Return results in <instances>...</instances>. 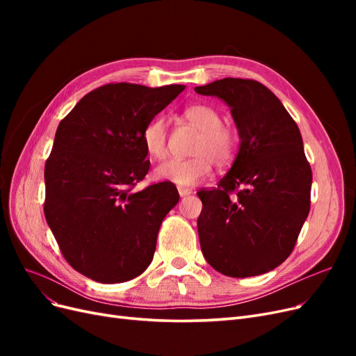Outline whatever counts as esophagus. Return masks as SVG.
I'll list each match as a JSON object with an SVG mask.
<instances>
[{
	"instance_id": "34e87169",
	"label": "esophagus",
	"mask_w": 356,
	"mask_h": 356,
	"mask_svg": "<svg viewBox=\"0 0 356 356\" xmlns=\"http://www.w3.org/2000/svg\"><path fill=\"white\" fill-rule=\"evenodd\" d=\"M178 193H179L181 197H184V196L191 195L193 190H191V188H186V187H178Z\"/></svg>"
}]
</instances>
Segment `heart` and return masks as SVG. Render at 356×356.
<instances>
[{
	"mask_svg": "<svg viewBox=\"0 0 356 356\" xmlns=\"http://www.w3.org/2000/svg\"><path fill=\"white\" fill-rule=\"evenodd\" d=\"M184 117L200 131L195 147L196 156L163 161L156 168V177L178 187H193L209 175L213 161L218 166L229 163L238 148V135L232 127L221 124V114L209 105H191L186 108ZM166 135V122L163 117L157 115L144 126L141 143L149 157H165Z\"/></svg>",
	"mask_w": 356,
	"mask_h": 356,
	"instance_id": "1",
	"label": "heart"
}]
</instances>
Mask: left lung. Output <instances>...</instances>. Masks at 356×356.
Here are the masks:
<instances>
[{"label": "left lung", "instance_id": "1", "mask_svg": "<svg viewBox=\"0 0 356 356\" xmlns=\"http://www.w3.org/2000/svg\"><path fill=\"white\" fill-rule=\"evenodd\" d=\"M195 90L230 106L241 139L218 187L197 193L203 257L230 277L270 272L293 252L310 209L312 169L298 126L255 80L229 77Z\"/></svg>", "mask_w": 356, "mask_h": 356}]
</instances>
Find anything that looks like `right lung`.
<instances>
[{"label": "right lung", "mask_w": 356, "mask_h": 356, "mask_svg": "<svg viewBox=\"0 0 356 356\" xmlns=\"http://www.w3.org/2000/svg\"><path fill=\"white\" fill-rule=\"evenodd\" d=\"M184 89L105 84L58 126L44 215L65 260L96 282L131 281L153 260L160 224L179 195L172 182L134 190L149 169L141 132Z\"/></svg>", "instance_id": "right-lung-1"}]
</instances>
